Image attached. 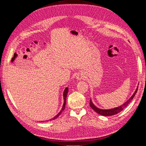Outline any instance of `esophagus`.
Wrapping results in <instances>:
<instances>
[{"mask_svg":"<svg viewBox=\"0 0 146 146\" xmlns=\"http://www.w3.org/2000/svg\"><path fill=\"white\" fill-rule=\"evenodd\" d=\"M76 78H77V80H82V79L85 78V76H84V75L82 73H79V74H77Z\"/></svg>","mask_w":146,"mask_h":146,"instance_id":"1","label":"esophagus"}]
</instances>
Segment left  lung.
<instances>
[{
	"label": "left lung",
	"instance_id": "1",
	"mask_svg": "<svg viewBox=\"0 0 146 146\" xmlns=\"http://www.w3.org/2000/svg\"><path fill=\"white\" fill-rule=\"evenodd\" d=\"M138 87H137L136 90H135V92L133 93V94L131 96V98L128 100L127 102L123 104V105H122L121 106H119L118 107H116L114 108H112V109H110V110H102V109H100L98 107H96V106L93 104V103L92 102L91 99H90V107L93 109L94 111L98 113V114H100L102 116H113L114 115V114H116L117 113H119V112H121V111L124 109L127 106L130 104V102L132 100V99H133V98L135 97L136 93L137 92V91H138Z\"/></svg>",
	"mask_w": 146,
	"mask_h": 146
}]
</instances>
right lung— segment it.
Here are the masks:
<instances>
[{
  "label": "right lung",
  "mask_w": 146,
  "mask_h": 146,
  "mask_svg": "<svg viewBox=\"0 0 146 146\" xmlns=\"http://www.w3.org/2000/svg\"><path fill=\"white\" fill-rule=\"evenodd\" d=\"M68 88H66V89L64 90V92H63V98H64V104H63V107H62V109H61V111H60V113L57 114V115H56L54 118H52V119H50V120L51 121V120H54V119H55L56 118H57L60 115V114L61 113V112H62L63 110H64V108H65V105H66V97H67V94H68Z\"/></svg>",
  "instance_id": "1"
}]
</instances>
